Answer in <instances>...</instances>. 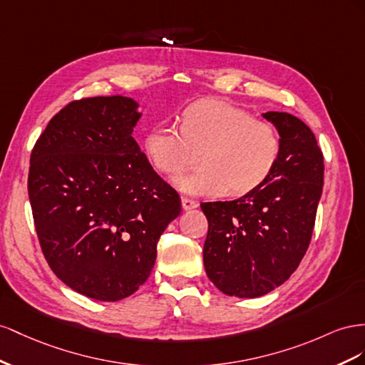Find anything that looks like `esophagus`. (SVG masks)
I'll return each mask as SVG.
<instances>
[{"mask_svg": "<svg viewBox=\"0 0 365 365\" xmlns=\"http://www.w3.org/2000/svg\"><path fill=\"white\" fill-rule=\"evenodd\" d=\"M197 206H199V202H195L192 199H188V197H182V207H183L185 211L195 210Z\"/></svg>", "mask_w": 365, "mask_h": 365, "instance_id": "34e87169", "label": "esophagus"}]
</instances>
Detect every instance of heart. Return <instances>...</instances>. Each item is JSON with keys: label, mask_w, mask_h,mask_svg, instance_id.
Segmentation results:
<instances>
[{"label": "heart", "mask_w": 365, "mask_h": 365, "mask_svg": "<svg viewBox=\"0 0 365 365\" xmlns=\"http://www.w3.org/2000/svg\"><path fill=\"white\" fill-rule=\"evenodd\" d=\"M143 150L155 170L174 175L205 151V170L174 179L183 194L243 195L259 188L272 174L281 151L278 130L267 120L225 102H202L183 113L180 128L159 123L148 131Z\"/></svg>", "instance_id": "1"}]
</instances>
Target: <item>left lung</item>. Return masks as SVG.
Listing matches in <instances>:
<instances>
[{"label": "left lung", "instance_id": "8db88e82", "mask_svg": "<svg viewBox=\"0 0 365 365\" xmlns=\"http://www.w3.org/2000/svg\"><path fill=\"white\" fill-rule=\"evenodd\" d=\"M263 118L281 139L269 179L240 199L200 205L207 218L206 275L229 297H263L295 272L324 185L322 153L307 125L289 113L267 111Z\"/></svg>", "mask_w": 365, "mask_h": 365}]
</instances>
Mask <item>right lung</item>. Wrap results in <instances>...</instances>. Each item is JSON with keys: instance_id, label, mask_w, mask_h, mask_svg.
<instances>
[{"instance_id": "right-lung-1", "label": "right lung", "mask_w": 365, "mask_h": 365, "mask_svg": "<svg viewBox=\"0 0 365 365\" xmlns=\"http://www.w3.org/2000/svg\"><path fill=\"white\" fill-rule=\"evenodd\" d=\"M139 102L98 96L51 118L30 155L29 199L55 275L98 301L133 295L148 279L180 197L133 138Z\"/></svg>"}]
</instances>
